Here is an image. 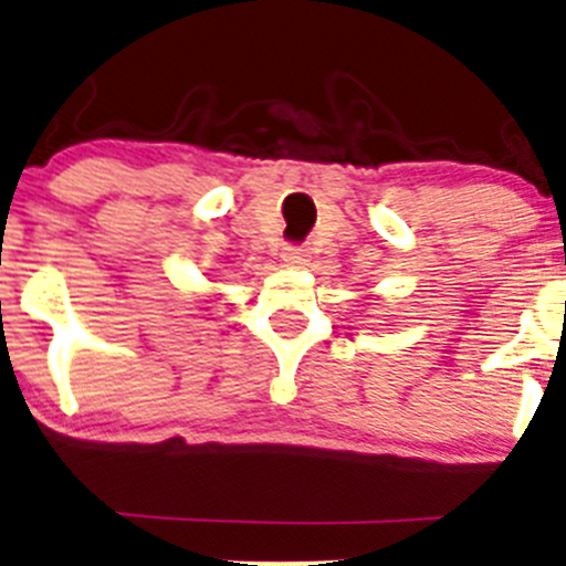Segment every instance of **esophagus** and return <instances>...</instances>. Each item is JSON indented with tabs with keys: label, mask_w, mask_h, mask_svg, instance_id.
Masks as SVG:
<instances>
[{
	"label": "esophagus",
	"mask_w": 566,
	"mask_h": 566,
	"mask_svg": "<svg viewBox=\"0 0 566 566\" xmlns=\"http://www.w3.org/2000/svg\"><path fill=\"white\" fill-rule=\"evenodd\" d=\"M282 256H284V262H290V265H304L306 256L310 254H306L304 247H284Z\"/></svg>",
	"instance_id": "obj_1"
}]
</instances>
